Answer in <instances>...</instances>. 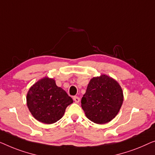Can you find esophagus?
I'll return each instance as SVG.
<instances>
[{"label": "esophagus", "instance_id": "34e87169", "mask_svg": "<svg viewBox=\"0 0 155 155\" xmlns=\"http://www.w3.org/2000/svg\"><path fill=\"white\" fill-rule=\"evenodd\" d=\"M73 100H74V102H76V103H78V102H79V101H80V98L78 96H74V97H73Z\"/></svg>", "mask_w": 155, "mask_h": 155}]
</instances>
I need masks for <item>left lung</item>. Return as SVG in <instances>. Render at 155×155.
<instances>
[{
	"instance_id": "1",
	"label": "left lung",
	"mask_w": 155,
	"mask_h": 155,
	"mask_svg": "<svg viewBox=\"0 0 155 155\" xmlns=\"http://www.w3.org/2000/svg\"><path fill=\"white\" fill-rule=\"evenodd\" d=\"M123 100L122 89L118 83L101 75L90 81L81 98V107L91 121L103 124L117 116Z\"/></svg>"
}]
</instances>
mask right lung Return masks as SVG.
Masks as SVG:
<instances>
[{
    "label": "right lung",
    "mask_w": 155,
    "mask_h": 155,
    "mask_svg": "<svg viewBox=\"0 0 155 155\" xmlns=\"http://www.w3.org/2000/svg\"><path fill=\"white\" fill-rule=\"evenodd\" d=\"M28 108L37 120L51 124L62 118L67 107L73 102L65 91L57 86L55 80L43 78L29 89Z\"/></svg>",
    "instance_id": "1"
}]
</instances>
